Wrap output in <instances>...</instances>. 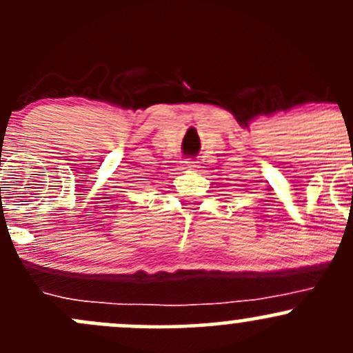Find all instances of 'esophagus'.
Returning a JSON list of instances; mask_svg holds the SVG:
<instances>
[{"mask_svg":"<svg viewBox=\"0 0 353 353\" xmlns=\"http://www.w3.org/2000/svg\"><path fill=\"white\" fill-rule=\"evenodd\" d=\"M192 164H194V162H192V161H186V165H188V167H191Z\"/></svg>","mask_w":353,"mask_h":353,"instance_id":"1","label":"esophagus"}]
</instances>
